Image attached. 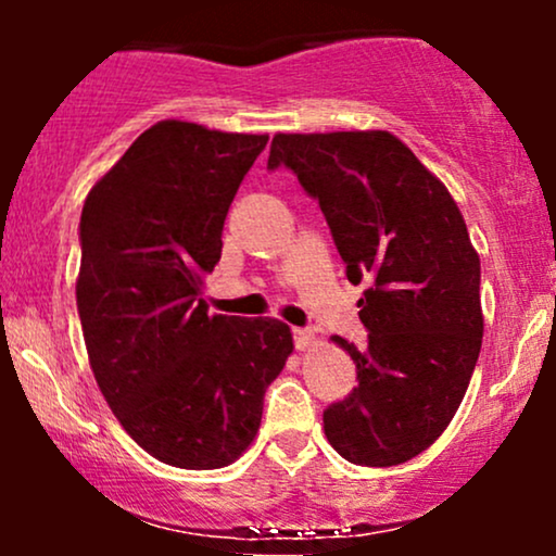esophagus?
I'll return each mask as SVG.
<instances>
[{"label":"esophagus","mask_w":556,"mask_h":556,"mask_svg":"<svg viewBox=\"0 0 556 556\" xmlns=\"http://www.w3.org/2000/svg\"><path fill=\"white\" fill-rule=\"evenodd\" d=\"M292 340H295L298 350H308V348H314L316 337L311 329H292Z\"/></svg>","instance_id":"34e87169"}]
</instances>
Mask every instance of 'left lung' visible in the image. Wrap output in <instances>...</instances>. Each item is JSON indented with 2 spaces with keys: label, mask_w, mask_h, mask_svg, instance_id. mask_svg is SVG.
I'll list each match as a JSON object with an SVG mask.
<instances>
[{
  "label": "left lung",
  "mask_w": 556,
  "mask_h": 556,
  "mask_svg": "<svg viewBox=\"0 0 556 556\" xmlns=\"http://www.w3.org/2000/svg\"><path fill=\"white\" fill-rule=\"evenodd\" d=\"M287 167L321 206L358 300L366 348L334 337L358 387L324 410L329 444L355 465L407 463L439 439L481 353V261L450 190L387 130L279 132Z\"/></svg>",
  "instance_id": "obj_1"
}]
</instances>
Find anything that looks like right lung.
<instances>
[{
    "label": "right lung",
    "mask_w": 556,
    "mask_h": 556,
    "mask_svg": "<svg viewBox=\"0 0 556 556\" xmlns=\"http://www.w3.org/2000/svg\"><path fill=\"white\" fill-rule=\"evenodd\" d=\"M266 140L164 119L83 203L75 295L96 384L123 429L175 468L238 460L292 353L287 324L208 316L201 292Z\"/></svg>",
    "instance_id": "add662e5"
}]
</instances>
